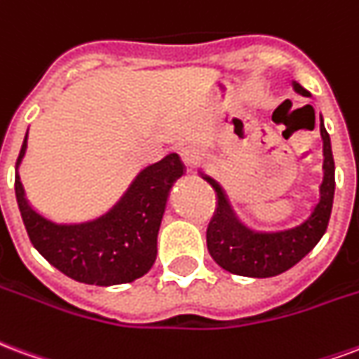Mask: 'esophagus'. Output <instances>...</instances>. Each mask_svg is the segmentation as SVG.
<instances>
[{"mask_svg":"<svg viewBox=\"0 0 359 359\" xmlns=\"http://www.w3.org/2000/svg\"><path fill=\"white\" fill-rule=\"evenodd\" d=\"M180 156H182V161L187 164V166H193V164H197V161H201V156H203V147L197 145V143H185L180 147Z\"/></svg>","mask_w":359,"mask_h":359,"instance_id":"obj_1","label":"esophagus"}]
</instances>
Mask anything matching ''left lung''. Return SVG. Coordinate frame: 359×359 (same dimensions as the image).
I'll return each instance as SVG.
<instances>
[{
    "label": "left lung",
    "mask_w": 359,
    "mask_h": 359,
    "mask_svg": "<svg viewBox=\"0 0 359 359\" xmlns=\"http://www.w3.org/2000/svg\"><path fill=\"white\" fill-rule=\"evenodd\" d=\"M290 86L300 95L310 97V91L294 80ZM319 133L323 141L319 197L308 210L294 218L281 222L250 218L229 203L216 180L201 174L216 191V212L206 229V247L219 268L243 277H273L300 262L318 245L331 218L334 197L333 151L323 118H319Z\"/></svg>",
    "instance_id": "obj_1"
}]
</instances>
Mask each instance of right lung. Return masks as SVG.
I'll list each match as a JSON object with an SVG mask.
<instances>
[{
  "mask_svg": "<svg viewBox=\"0 0 359 359\" xmlns=\"http://www.w3.org/2000/svg\"><path fill=\"white\" fill-rule=\"evenodd\" d=\"M28 132L15 166V195L34 248L74 281L122 285L140 279L156 260V237L172 185L183 176L176 153L147 164L135 174L118 201L95 216L53 219L30 205L20 182Z\"/></svg>",
  "mask_w": 359,
  "mask_h": 359,
  "instance_id": "right-lung-1",
  "label": "right lung"
}]
</instances>
